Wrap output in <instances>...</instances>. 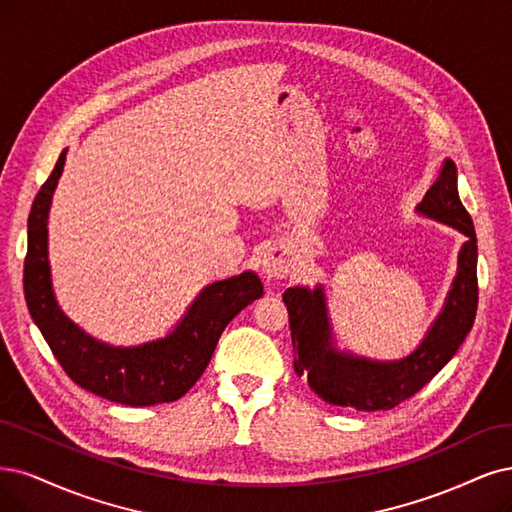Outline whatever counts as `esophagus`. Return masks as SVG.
Here are the masks:
<instances>
[{"instance_id": "1", "label": "esophagus", "mask_w": 512, "mask_h": 512, "mask_svg": "<svg viewBox=\"0 0 512 512\" xmlns=\"http://www.w3.org/2000/svg\"><path fill=\"white\" fill-rule=\"evenodd\" d=\"M262 273L281 279L290 273V256L284 248H271L262 258Z\"/></svg>"}]
</instances>
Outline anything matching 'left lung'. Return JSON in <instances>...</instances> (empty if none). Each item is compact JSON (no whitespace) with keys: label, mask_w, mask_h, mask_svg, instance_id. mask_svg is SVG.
<instances>
[{"label":"left lung","mask_w":512,"mask_h":512,"mask_svg":"<svg viewBox=\"0 0 512 512\" xmlns=\"http://www.w3.org/2000/svg\"><path fill=\"white\" fill-rule=\"evenodd\" d=\"M421 214L451 224L466 235L460 267L447 305L413 354L398 362H370L334 351L322 288H288L284 301L290 313L294 373L307 377L311 390L334 407L387 411L415 396L460 349L474 324L479 305L477 233L457 195V169L445 158L436 182L417 207Z\"/></svg>","instance_id":"left-lung-1"}]
</instances>
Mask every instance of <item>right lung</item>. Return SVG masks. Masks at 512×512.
<instances>
[{
  "label": "right lung",
  "mask_w": 512,
  "mask_h": 512,
  "mask_svg": "<svg viewBox=\"0 0 512 512\" xmlns=\"http://www.w3.org/2000/svg\"><path fill=\"white\" fill-rule=\"evenodd\" d=\"M65 165V152L35 197L27 224L25 301L52 354L82 390L129 407L182 398L207 368L220 334L233 317L262 296V281L245 271L207 286L167 339L142 347H110L84 334L57 307L48 269V207Z\"/></svg>",
  "instance_id": "add662e5"
}]
</instances>
